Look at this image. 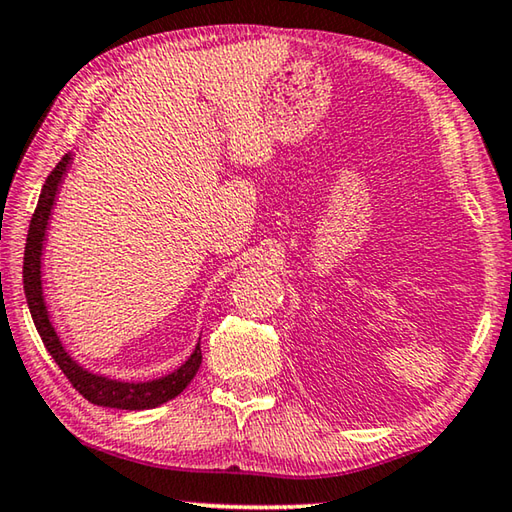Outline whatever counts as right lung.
<instances>
[{
	"instance_id": "1",
	"label": "right lung",
	"mask_w": 512,
	"mask_h": 512,
	"mask_svg": "<svg viewBox=\"0 0 512 512\" xmlns=\"http://www.w3.org/2000/svg\"><path fill=\"white\" fill-rule=\"evenodd\" d=\"M69 160L72 158L65 155V158L56 164V169L47 176L38 198L36 212H33L31 223H29L22 277H24V296H27V302H29L31 318L33 323H36V329L42 343H45L47 352L54 357L58 368L63 370V375L69 379V384H72L76 391L85 397V400L99 406H110V409H126V411L155 409V406L169 402L176 395L183 393L189 381L194 379L198 366H201L203 361L201 345H196L192 357H189L176 372H171V375L162 379H153V381H142V384H133V381H115V379L99 377V375H92L88 370H83L79 363H74L72 357L65 352L63 343H60L56 329L49 320L45 298H42L40 257H42V241H45V230L49 223L51 207H54L58 185L65 176Z\"/></svg>"
}]
</instances>
